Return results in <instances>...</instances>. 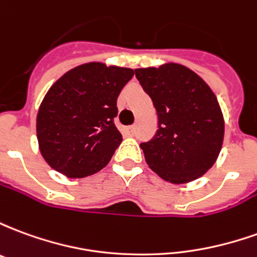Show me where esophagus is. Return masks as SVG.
<instances>
[{
	"label": "esophagus",
	"mask_w": 257,
	"mask_h": 257,
	"mask_svg": "<svg viewBox=\"0 0 257 257\" xmlns=\"http://www.w3.org/2000/svg\"><path fill=\"white\" fill-rule=\"evenodd\" d=\"M125 134L128 135V136H132L135 134V126H125Z\"/></svg>",
	"instance_id": "esophagus-1"
}]
</instances>
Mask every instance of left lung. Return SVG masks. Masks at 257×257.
Here are the masks:
<instances>
[{
	"label": "left lung",
	"mask_w": 257,
	"mask_h": 257,
	"mask_svg": "<svg viewBox=\"0 0 257 257\" xmlns=\"http://www.w3.org/2000/svg\"><path fill=\"white\" fill-rule=\"evenodd\" d=\"M158 117L156 136L142 143L146 162L173 184L193 182L215 164L223 145L224 119L209 85L178 63L136 68Z\"/></svg>",
	"instance_id": "8db88e82"
}]
</instances>
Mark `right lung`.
<instances>
[{
  "instance_id": "1",
  "label": "right lung",
  "mask_w": 257,
  "mask_h": 257,
  "mask_svg": "<svg viewBox=\"0 0 257 257\" xmlns=\"http://www.w3.org/2000/svg\"><path fill=\"white\" fill-rule=\"evenodd\" d=\"M132 68L99 62L81 64L49 88L37 114V139L44 160L67 178L99 172L122 142L112 122L117 97Z\"/></svg>"
}]
</instances>
